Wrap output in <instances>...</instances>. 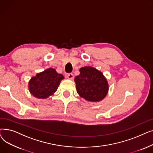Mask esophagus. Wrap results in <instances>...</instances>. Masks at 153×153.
I'll return each instance as SVG.
<instances>
[{
    "label": "esophagus",
    "mask_w": 153,
    "mask_h": 153,
    "mask_svg": "<svg viewBox=\"0 0 153 153\" xmlns=\"http://www.w3.org/2000/svg\"><path fill=\"white\" fill-rule=\"evenodd\" d=\"M67 77L69 79L72 80V79H73V78H74V75H73V74H72V73H69V74H67Z\"/></svg>",
    "instance_id": "34e87169"
}]
</instances>
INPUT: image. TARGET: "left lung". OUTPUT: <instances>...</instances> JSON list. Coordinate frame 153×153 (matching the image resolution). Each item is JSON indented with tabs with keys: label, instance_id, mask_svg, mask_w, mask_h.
<instances>
[{
	"label": "left lung",
	"instance_id": "1",
	"mask_svg": "<svg viewBox=\"0 0 153 153\" xmlns=\"http://www.w3.org/2000/svg\"><path fill=\"white\" fill-rule=\"evenodd\" d=\"M77 92L87 101L99 102L105 98L108 91L106 78L94 68L80 69V74L74 79Z\"/></svg>",
	"mask_w": 153,
	"mask_h": 153
}]
</instances>
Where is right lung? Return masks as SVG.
<instances>
[{
	"instance_id": "add662e5",
	"label": "right lung",
	"mask_w": 153,
	"mask_h": 153,
	"mask_svg": "<svg viewBox=\"0 0 153 153\" xmlns=\"http://www.w3.org/2000/svg\"><path fill=\"white\" fill-rule=\"evenodd\" d=\"M64 76L54 69L49 68L31 77L28 87L30 93L38 99H46L53 95L58 88Z\"/></svg>"
}]
</instances>
